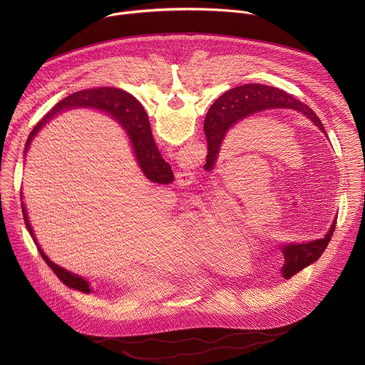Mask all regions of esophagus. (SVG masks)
<instances>
[{"mask_svg": "<svg viewBox=\"0 0 365 365\" xmlns=\"http://www.w3.org/2000/svg\"><path fill=\"white\" fill-rule=\"evenodd\" d=\"M193 182H195V173L190 172L189 169H187V170L183 169V170H179V172L176 173V183H178L179 186H183V187L192 186Z\"/></svg>", "mask_w": 365, "mask_h": 365, "instance_id": "obj_1", "label": "esophagus"}]
</instances>
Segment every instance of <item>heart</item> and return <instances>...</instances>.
<instances>
[{
  "label": "heart",
  "mask_w": 365,
  "mask_h": 365,
  "mask_svg": "<svg viewBox=\"0 0 365 365\" xmlns=\"http://www.w3.org/2000/svg\"><path fill=\"white\" fill-rule=\"evenodd\" d=\"M189 241L197 254L214 266L225 267L231 222L221 202H193L183 215Z\"/></svg>",
  "instance_id": "heart-1"
}]
</instances>
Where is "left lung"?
Here are the masks:
<instances>
[{
    "label": "left lung",
    "instance_id": "1",
    "mask_svg": "<svg viewBox=\"0 0 365 365\" xmlns=\"http://www.w3.org/2000/svg\"><path fill=\"white\" fill-rule=\"evenodd\" d=\"M272 108L296 110L310 118V121H314V124L325 133V127L318 115L306 103L300 102L287 92L267 85H242L222 93L212 103V107L206 114L203 131L207 143V160H212V163L217 160L222 140L232 125L252 117L254 114ZM335 224L336 221H334L328 234L321 240H315L306 244L300 242L282 245V252L284 257L282 274L284 279L293 277L304 267L318 262V258L324 254L331 241V237L335 231Z\"/></svg>",
    "mask_w": 365,
    "mask_h": 365
}]
</instances>
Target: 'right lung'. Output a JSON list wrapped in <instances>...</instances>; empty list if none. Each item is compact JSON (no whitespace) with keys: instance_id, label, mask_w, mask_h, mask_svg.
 Listing matches in <instances>:
<instances>
[{"instance_id":"right-lung-1","label":"right lung","mask_w":365,"mask_h":365,"mask_svg":"<svg viewBox=\"0 0 365 365\" xmlns=\"http://www.w3.org/2000/svg\"><path fill=\"white\" fill-rule=\"evenodd\" d=\"M72 108H95V110L106 111L110 115H113L115 120H118L123 124L124 130L127 131V134L131 140L134 153H135L138 166L141 168L145 178L150 179L151 182L162 183V185H168V183L173 182L172 168L169 163H166L163 160V158L160 155V151L158 150V147H155V143H154V138L151 134V128H150V121H148V117H147L144 108L140 106V102L133 95H130L128 92L118 89V88L83 89V91L73 92L69 96H66L65 99H62L61 102H58L56 106L40 120V123L30 133L26 147H24V154L27 153L33 137L48 120H51L66 110H72ZM21 210H23L26 227L36 242V238H34L33 230L30 227L23 202H21ZM37 248H38L43 259L47 263V266L53 270V273L59 277V280L65 286H68L69 289L82 292V293L92 292L89 283L83 277H79V276L56 266L55 263H51L47 258V255L41 251L38 244H37Z\"/></svg>"}]
</instances>
